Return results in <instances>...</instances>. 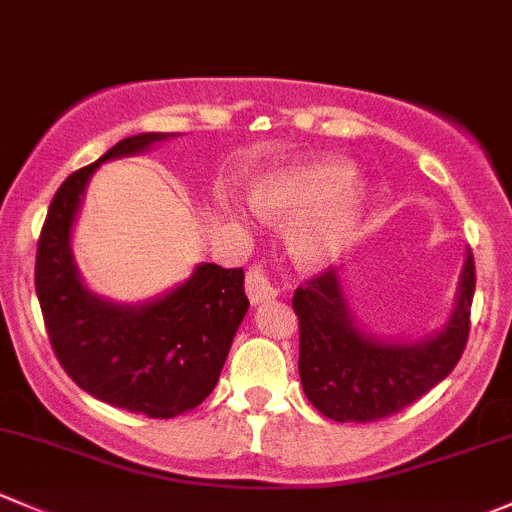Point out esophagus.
<instances>
[{
    "instance_id": "34e87169",
    "label": "esophagus",
    "mask_w": 512,
    "mask_h": 512,
    "mask_svg": "<svg viewBox=\"0 0 512 512\" xmlns=\"http://www.w3.org/2000/svg\"><path fill=\"white\" fill-rule=\"evenodd\" d=\"M245 287H247V297H250V301L255 306L277 299V287H274L270 277H267L262 270H257V267H252V270L247 272Z\"/></svg>"
}]
</instances>
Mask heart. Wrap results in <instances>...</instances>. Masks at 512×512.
Returning <instances> with one entry per match:
<instances>
[{
  "label": "heart",
  "instance_id": "obj_1",
  "mask_svg": "<svg viewBox=\"0 0 512 512\" xmlns=\"http://www.w3.org/2000/svg\"><path fill=\"white\" fill-rule=\"evenodd\" d=\"M368 188L338 157L301 159L265 171L250 184V203L260 218L284 228V242L301 270H324L348 250L358 233ZM220 206L242 223L230 198Z\"/></svg>",
  "mask_w": 512,
  "mask_h": 512
}]
</instances>
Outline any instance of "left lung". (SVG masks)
<instances>
[{"mask_svg":"<svg viewBox=\"0 0 512 512\" xmlns=\"http://www.w3.org/2000/svg\"><path fill=\"white\" fill-rule=\"evenodd\" d=\"M473 289L476 270L466 247L444 324L419 338H383L358 321L341 272L328 270L306 282L292 301L304 395L333 422H375L405 410L459 363L469 338Z\"/></svg>","mask_w":512,"mask_h":512,"instance_id":"left-lung-1","label":"left lung"}]
</instances>
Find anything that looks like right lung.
<instances>
[{
    "label": "right lung",
    "mask_w": 512,
    "mask_h": 512,
    "mask_svg": "<svg viewBox=\"0 0 512 512\" xmlns=\"http://www.w3.org/2000/svg\"><path fill=\"white\" fill-rule=\"evenodd\" d=\"M171 137L179 134H134L68 176L53 196L36 250V294L63 370L107 405L157 419L193 410L213 392L250 306L245 272L201 262L169 292L122 304L85 284L73 257V228L100 164Z\"/></svg>",
    "instance_id": "1"
}]
</instances>
